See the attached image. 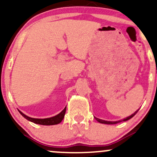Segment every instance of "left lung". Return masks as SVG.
Instances as JSON below:
<instances>
[{
	"label": "left lung",
	"mask_w": 157,
	"mask_h": 157,
	"mask_svg": "<svg viewBox=\"0 0 157 157\" xmlns=\"http://www.w3.org/2000/svg\"><path fill=\"white\" fill-rule=\"evenodd\" d=\"M138 110H139V109H137V110L135 111V112L132 115H131V116H130L127 117V118H124V119L121 120V121H104V120L99 119V118H96V120H97L98 122L101 123V124H118V123H120V122H121V121H126L129 120L130 118H132V117H133L134 116H135L136 113L138 112Z\"/></svg>",
	"instance_id": "left-lung-1"
}]
</instances>
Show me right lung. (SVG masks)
Instances as JSON below:
<instances>
[{"instance_id":"right-lung-1","label":"right lung","mask_w":157,"mask_h":157,"mask_svg":"<svg viewBox=\"0 0 157 157\" xmlns=\"http://www.w3.org/2000/svg\"><path fill=\"white\" fill-rule=\"evenodd\" d=\"M66 109H67V107L64 108L63 110L60 112L59 114H58L57 116L51 117V118H31V117H28L25 115L23 114L21 111L19 110L20 114L22 115V116L24 117L25 118L30 121L34 123V124H41V125H56V124H59L62 121V120L63 119L64 116H65V113H66Z\"/></svg>"}]
</instances>
